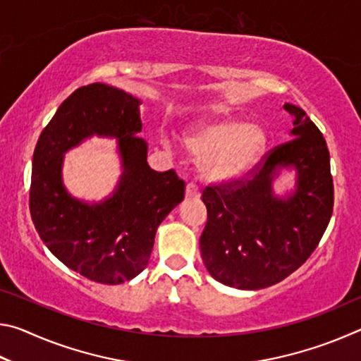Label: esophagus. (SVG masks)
Listing matches in <instances>:
<instances>
[{"mask_svg":"<svg viewBox=\"0 0 361 361\" xmlns=\"http://www.w3.org/2000/svg\"><path fill=\"white\" fill-rule=\"evenodd\" d=\"M200 197V192H199V188L195 183H188L186 185V199H199Z\"/></svg>","mask_w":361,"mask_h":361,"instance_id":"34e87169","label":"esophagus"}]
</instances>
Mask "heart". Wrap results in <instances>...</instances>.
I'll use <instances>...</instances> for the list:
<instances>
[{
	"mask_svg": "<svg viewBox=\"0 0 361 361\" xmlns=\"http://www.w3.org/2000/svg\"><path fill=\"white\" fill-rule=\"evenodd\" d=\"M185 146L195 159H204L207 178L229 181L252 170L266 148V133L256 124L223 119L189 130Z\"/></svg>",
	"mask_w": 361,
	"mask_h": 361,
	"instance_id": "heart-1",
	"label": "heart"
}]
</instances>
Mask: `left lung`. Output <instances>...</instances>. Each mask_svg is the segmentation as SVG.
<instances>
[{
    "label": "left lung",
    "instance_id": "obj_1",
    "mask_svg": "<svg viewBox=\"0 0 361 361\" xmlns=\"http://www.w3.org/2000/svg\"><path fill=\"white\" fill-rule=\"evenodd\" d=\"M291 140L266 152L240 180L207 186L200 255L213 279L259 290L282 282L314 253L333 213L334 188L325 138L301 108L285 103ZM297 169V191L277 198L271 181Z\"/></svg>",
    "mask_w": 361,
    "mask_h": 361
}]
</instances>
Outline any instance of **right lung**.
<instances>
[{
    "label": "right lung",
    "instance_id": "1",
    "mask_svg": "<svg viewBox=\"0 0 361 361\" xmlns=\"http://www.w3.org/2000/svg\"><path fill=\"white\" fill-rule=\"evenodd\" d=\"M140 100L113 85L76 89L41 132L33 154L30 213L51 253L66 267L99 283L118 285L148 266L159 224L185 197L175 170L156 172L146 162L148 146ZM99 135L118 138L123 169L111 198L85 204L61 183L64 152Z\"/></svg>",
    "mask_w": 361,
    "mask_h": 361
}]
</instances>
